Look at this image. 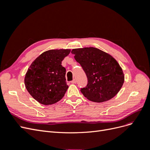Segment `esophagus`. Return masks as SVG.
I'll use <instances>...</instances> for the list:
<instances>
[{
    "instance_id": "1",
    "label": "esophagus",
    "mask_w": 150,
    "mask_h": 150,
    "mask_svg": "<svg viewBox=\"0 0 150 150\" xmlns=\"http://www.w3.org/2000/svg\"><path fill=\"white\" fill-rule=\"evenodd\" d=\"M71 83L72 84H76V79H73L71 81Z\"/></svg>"
}]
</instances>
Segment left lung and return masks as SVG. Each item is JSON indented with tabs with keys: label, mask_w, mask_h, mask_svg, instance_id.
I'll use <instances>...</instances> for the list:
<instances>
[{
	"label": "left lung",
	"mask_w": 150,
	"mask_h": 150,
	"mask_svg": "<svg viewBox=\"0 0 150 150\" xmlns=\"http://www.w3.org/2000/svg\"><path fill=\"white\" fill-rule=\"evenodd\" d=\"M71 53L87 76L88 84L81 89L86 98L101 103L116 96L124 83L125 76L114 57L93 47L74 49Z\"/></svg>",
	"instance_id": "1"
}]
</instances>
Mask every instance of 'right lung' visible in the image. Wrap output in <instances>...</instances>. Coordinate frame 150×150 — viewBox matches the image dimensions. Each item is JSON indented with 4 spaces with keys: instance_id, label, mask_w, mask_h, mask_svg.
<instances>
[{
    "instance_id": "1",
    "label": "right lung",
    "mask_w": 150,
    "mask_h": 150,
    "mask_svg": "<svg viewBox=\"0 0 150 150\" xmlns=\"http://www.w3.org/2000/svg\"><path fill=\"white\" fill-rule=\"evenodd\" d=\"M70 49H52L42 53L27 71L24 83L29 93L39 103L50 105L60 101L68 86L61 62Z\"/></svg>"
}]
</instances>
